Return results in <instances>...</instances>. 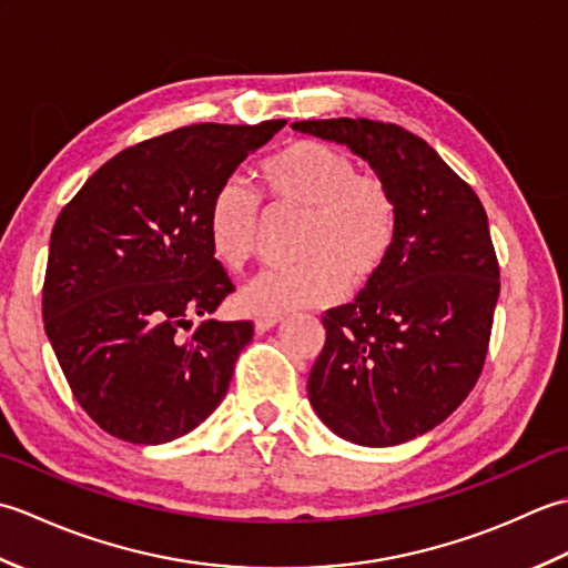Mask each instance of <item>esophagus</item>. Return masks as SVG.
<instances>
[{
	"label": "esophagus",
	"mask_w": 568,
	"mask_h": 568,
	"mask_svg": "<svg viewBox=\"0 0 568 568\" xmlns=\"http://www.w3.org/2000/svg\"><path fill=\"white\" fill-rule=\"evenodd\" d=\"M281 322H283L281 315H256V317H253V324H256L258 332H268V329L277 327Z\"/></svg>",
	"instance_id": "34e87169"
}]
</instances>
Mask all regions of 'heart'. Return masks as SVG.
<instances>
[{
    "label": "heart",
    "instance_id": "heart-1",
    "mask_svg": "<svg viewBox=\"0 0 568 568\" xmlns=\"http://www.w3.org/2000/svg\"><path fill=\"white\" fill-rule=\"evenodd\" d=\"M265 197L303 212L285 268H265L241 287L253 315L329 305L344 287H364L388 261L397 236V200L381 175L358 173L352 155L322 141H293L258 168ZM214 258L244 271L256 253L258 197L241 178H226L207 207Z\"/></svg>",
    "mask_w": 568,
    "mask_h": 568
}]
</instances>
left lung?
<instances>
[{"label": "left lung", "instance_id": "1", "mask_svg": "<svg viewBox=\"0 0 568 568\" xmlns=\"http://www.w3.org/2000/svg\"><path fill=\"white\" fill-rule=\"evenodd\" d=\"M295 131L344 143L390 185L397 236L354 303L322 317L307 395L320 419L361 446L434 429L484 371L500 268L478 195L427 141L371 119H312Z\"/></svg>", "mask_w": 568, "mask_h": 568}]
</instances>
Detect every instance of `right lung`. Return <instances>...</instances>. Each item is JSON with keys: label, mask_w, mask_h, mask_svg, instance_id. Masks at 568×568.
Wrapping results in <instances>:
<instances>
[{"label": "right lung", "mask_w": 568, "mask_h": 568, "mask_svg": "<svg viewBox=\"0 0 568 568\" xmlns=\"http://www.w3.org/2000/svg\"><path fill=\"white\" fill-rule=\"evenodd\" d=\"M283 126L192 124L141 141L58 214L45 334L75 400L112 437L173 442L224 400L253 324L207 320L234 285L204 220L214 190Z\"/></svg>", "instance_id": "1"}]
</instances>
